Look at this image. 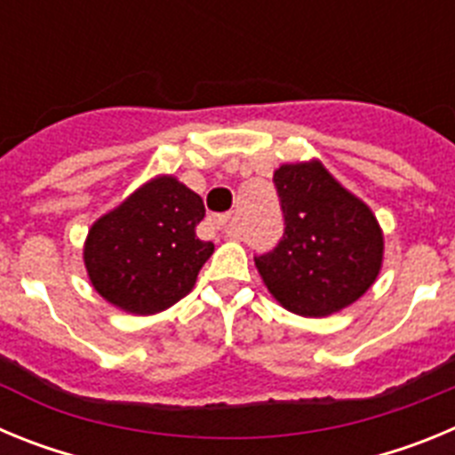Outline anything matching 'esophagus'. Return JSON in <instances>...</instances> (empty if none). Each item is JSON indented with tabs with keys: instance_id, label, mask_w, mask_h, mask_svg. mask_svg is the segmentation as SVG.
Wrapping results in <instances>:
<instances>
[{
	"instance_id": "obj_1",
	"label": "esophagus",
	"mask_w": 455,
	"mask_h": 455,
	"mask_svg": "<svg viewBox=\"0 0 455 455\" xmlns=\"http://www.w3.org/2000/svg\"><path fill=\"white\" fill-rule=\"evenodd\" d=\"M230 223H232V216L230 214L216 216V219H214V230L220 232V235H230Z\"/></svg>"
}]
</instances>
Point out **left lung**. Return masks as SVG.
Masks as SVG:
<instances>
[{"label": "left lung", "mask_w": 455, "mask_h": 455, "mask_svg": "<svg viewBox=\"0 0 455 455\" xmlns=\"http://www.w3.org/2000/svg\"><path fill=\"white\" fill-rule=\"evenodd\" d=\"M284 236L255 259L268 293L284 309L323 319L363 299L383 268L385 239L376 214L341 187L321 159L273 172Z\"/></svg>", "instance_id": "obj_1"}]
</instances>
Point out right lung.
<instances>
[{
    "instance_id": "right-lung-1",
    "label": "right lung",
    "mask_w": 455,
    "mask_h": 455,
    "mask_svg": "<svg viewBox=\"0 0 455 455\" xmlns=\"http://www.w3.org/2000/svg\"><path fill=\"white\" fill-rule=\"evenodd\" d=\"M198 193L175 175H156L100 216L84 241L92 289L127 315H159L193 289L214 243L200 241Z\"/></svg>"
}]
</instances>
